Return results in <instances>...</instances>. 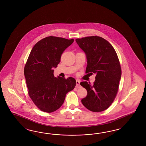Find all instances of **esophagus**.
I'll use <instances>...</instances> for the list:
<instances>
[{
  "label": "esophagus",
  "instance_id": "obj_1",
  "mask_svg": "<svg viewBox=\"0 0 146 146\" xmlns=\"http://www.w3.org/2000/svg\"><path fill=\"white\" fill-rule=\"evenodd\" d=\"M76 88H80V87H81V86H80V81L79 80H76Z\"/></svg>",
  "mask_w": 146,
  "mask_h": 146
}]
</instances>
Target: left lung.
<instances>
[{
	"mask_svg": "<svg viewBox=\"0 0 146 146\" xmlns=\"http://www.w3.org/2000/svg\"><path fill=\"white\" fill-rule=\"evenodd\" d=\"M75 40L86 54V73L96 74L93 85L80 82L87 91L81 102L93 112L105 110L114 101L119 89L121 70L118 56L111 44L101 37L88 36Z\"/></svg>",
	"mask_w": 146,
	"mask_h": 146,
	"instance_id": "1",
	"label": "left lung"
}]
</instances>
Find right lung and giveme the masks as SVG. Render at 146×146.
Instances as JSON below:
<instances>
[{"label": "right lung", "instance_id": "right-lung-1", "mask_svg": "<svg viewBox=\"0 0 146 146\" xmlns=\"http://www.w3.org/2000/svg\"><path fill=\"white\" fill-rule=\"evenodd\" d=\"M74 39L48 36L34 46L24 68L28 93L40 110L48 113L58 110L67 93L76 86L74 78L54 77L53 68L60 62L62 53Z\"/></svg>", "mask_w": 146, "mask_h": 146}]
</instances>
